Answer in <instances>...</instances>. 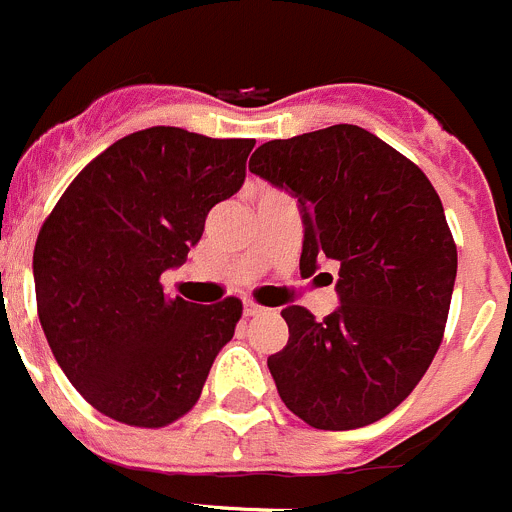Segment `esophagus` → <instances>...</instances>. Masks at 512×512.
I'll return each mask as SVG.
<instances>
[{
  "mask_svg": "<svg viewBox=\"0 0 512 512\" xmlns=\"http://www.w3.org/2000/svg\"><path fill=\"white\" fill-rule=\"evenodd\" d=\"M262 310H265V308H262V305H257V303H252V300H247V303H245V315H247V318H255V315H260Z\"/></svg>",
  "mask_w": 512,
  "mask_h": 512,
  "instance_id": "1",
  "label": "esophagus"
}]
</instances>
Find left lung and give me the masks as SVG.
Segmentation results:
<instances>
[{"label": "left lung", "instance_id": "obj_1", "mask_svg": "<svg viewBox=\"0 0 512 512\" xmlns=\"http://www.w3.org/2000/svg\"><path fill=\"white\" fill-rule=\"evenodd\" d=\"M252 174L288 189L303 214L300 275L336 260L341 305L315 321L288 305V346L267 358L280 399L315 429L366 427L394 412L444 336L457 247L417 164L366 128L338 123L267 141Z\"/></svg>", "mask_w": 512, "mask_h": 512}]
</instances>
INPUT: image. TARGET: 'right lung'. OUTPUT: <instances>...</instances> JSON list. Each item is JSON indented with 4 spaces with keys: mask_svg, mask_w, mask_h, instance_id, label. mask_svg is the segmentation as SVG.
I'll return each mask as SVG.
<instances>
[{
    "mask_svg": "<svg viewBox=\"0 0 512 512\" xmlns=\"http://www.w3.org/2000/svg\"><path fill=\"white\" fill-rule=\"evenodd\" d=\"M252 146L174 126L136 131L95 156L42 224L32 257L42 331L105 417L176 422L232 341L240 300L166 298L159 280L202 240L209 209L245 184Z\"/></svg>",
    "mask_w": 512,
    "mask_h": 512,
    "instance_id": "add662e5",
    "label": "right lung"
}]
</instances>
